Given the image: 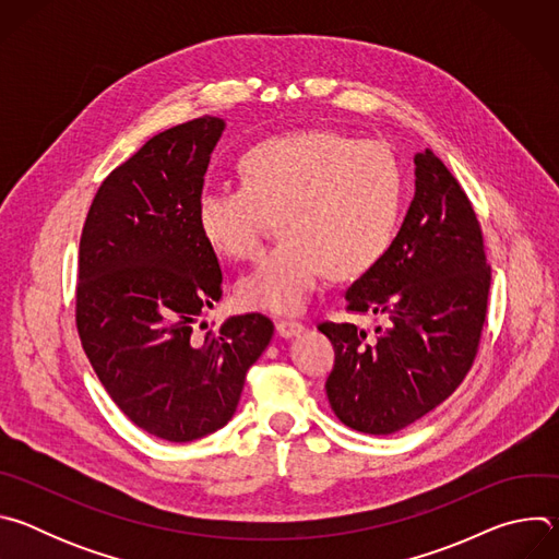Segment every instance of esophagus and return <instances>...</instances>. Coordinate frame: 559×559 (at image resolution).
<instances>
[{
  "label": "esophagus",
  "mask_w": 559,
  "mask_h": 559,
  "mask_svg": "<svg viewBox=\"0 0 559 559\" xmlns=\"http://www.w3.org/2000/svg\"><path fill=\"white\" fill-rule=\"evenodd\" d=\"M302 330H305V328H302L300 323H296V321H278V323H276V332H278L281 338H294V336H298Z\"/></svg>",
  "instance_id": "obj_1"
}]
</instances>
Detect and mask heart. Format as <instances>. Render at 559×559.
<instances>
[{
    "instance_id": "heart-1",
    "label": "heart",
    "mask_w": 559,
    "mask_h": 559,
    "mask_svg": "<svg viewBox=\"0 0 559 559\" xmlns=\"http://www.w3.org/2000/svg\"><path fill=\"white\" fill-rule=\"evenodd\" d=\"M241 186L205 188L194 221L221 259L248 261L272 216L285 241L236 285L246 309L298 313L332 270L338 278L371 272L401 227L405 181L389 147L313 128L272 134L238 156Z\"/></svg>"
}]
</instances>
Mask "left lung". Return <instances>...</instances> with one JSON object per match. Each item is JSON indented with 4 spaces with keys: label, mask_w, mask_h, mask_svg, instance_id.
I'll use <instances>...</instances> for the list:
<instances>
[{
    "label": "left lung",
    "mask_w": 559,
    "mask_h": 559,
    "mask_svg": "<svg viewBox=\"0 0 559 559\" xmlns=\"http://www.w3.org/2000/svg\"><path fill=\"white\" fill-rule=\"evenodd\" d=\"M414 166V199L391 250L345 292L352 311H371L386 328L365 343L352 323L318 325L336 349L330 405L371 436L401 431L447 401L473 365L487 316L480 223L431 150Z\"/></svg>",
    "instance_id": "8db88e82"
}]
</instances>
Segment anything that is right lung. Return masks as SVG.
I'll use <instances>...</instances> for the list:
<instances>
[{
    "mask_svg": "<svg viewBox=\"0 0 559 559\" xmlns=\"http://www.w3.org/2000/svg\"><path fill=\"white\" fill-rule=\"evenodd\" d=\"M225 130L199 117L154 134L102 183L79 243L76 330L115 405L143 431L192 442L225 427L267 349L263 313L229 316L197 338L223 272L194 203Z\"/></svg>",
    "mask_w": 559,
    "mask_h": 559,
    "instance_id": "right-lung-1",
    "label": "right lung"
}]
</instances>
